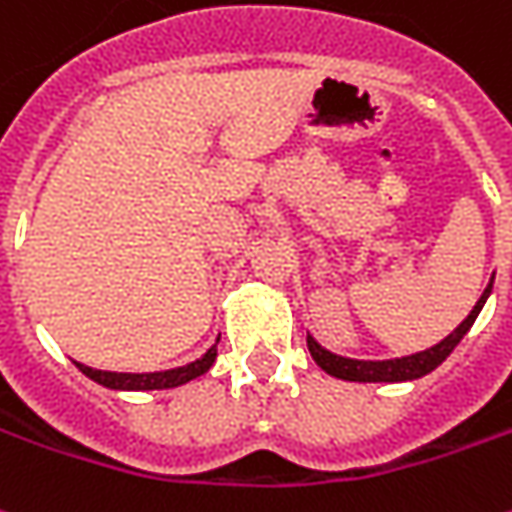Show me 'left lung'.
<instances>
[{"instance_id": "8db88e82", "label": "left lung", "mask_w": 512, "mask_h": 512, "mask_svg": "<svg viewBox=\"0 0 512 512\" xmlns=\"http://www.w3.org/2000/svg\"><path fill=\"white\" fill-rule=\"evenodd\" d=\"M490 288H493V280L482 291V297L474 305V311L462 319L460 328L451 330L443 342L434 344L429 350H423V353H412V356L403 358H387V361H361V358H344L330 353V350H325L322 344L316 342L314 336H308V350H311L314 361L325 373L333 375V378H342V381H361V384H375V381H387V384H395V381H415V378H423L431 370H437L451 356V350L462 342V336L476 322L482 305L490 297Z\"/></svg>"}]
</instances>
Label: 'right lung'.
Segmentation results:
<instances>
[{"label": "right lung", "mask_w": 512, "mask_h": 512, "mask_svg": "<svg viewBox=\"0 0 512 512\" xmlns=\"http://www.w3.org/2000/svg\"><path fill=\"white\" fill-rule=\"evenodd\" d=\"M215 347H218V342L212 344L210 350L201 358H196V361H190V364H184V367H176V370H165V373H106V370H92V367L78 364V361H75V367H78L86 378L97 381L100 387L131 389V392H142V389H173L182 387L187 381H193L198 375L207 373L212 367V361H215V356H218Z\"/></svg>", "instance_id": "right-lung-1"}]
</instances>
